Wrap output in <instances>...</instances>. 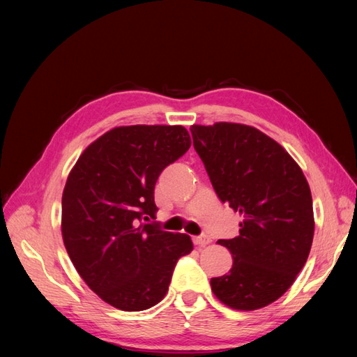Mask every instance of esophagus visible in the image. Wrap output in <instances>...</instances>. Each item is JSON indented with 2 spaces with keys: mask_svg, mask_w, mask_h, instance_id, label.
Segmentation results:
<instances>
[{
  "mask_svg": "<svg viewBox=\"0 0 357 357\" xmlns=\"http://www.w3.org/2000/svg\"><path fill=\"white\" fill-rule=\"evenodd\" d=\"M193 243L199 248H204L210 243V238L206 236H197V237H193Z\"/></svg>",
  "mask_w": 357,
  "mask_h": 357,
  "instance_id": "1",
  "label": "esophagus"
}]
</instances>
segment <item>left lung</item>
Here are the masks:
<instances>
[{
	"instance_id": "1",
	"label": "left lung",
	"mask_w": 357,
	"mask_h": 357,
	"mask_svg": "<svg viewBox=\"0 0 357 357\" xmlns=\"http://www.w3.org/2000/svg\"><path fill=\"white\" fill-rule=\"evenodd\" d=\"M190 130L214 192L243 218L237 237L218 242L233 254V268L211 278V291L233 309H261L292 286L307 261L314 231L307 181L259 129L216 123Z\"/></svg>"
}]
</instances>
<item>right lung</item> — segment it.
<instances>
[{
  "label": "right lung",
  "instance_id": "right-lung-1",
  "mask_svg": "<svg viewBox=\"0 0 357 357\" xmlns=\"http://www.w3.org/2000/svg\"><path fill=\"white\" fill-rule=\"evenodd\" d=\"M190 146L182 126H124L106 132L80 155L62 195V237L80 277L103 301L124 312L146 310L169 291L187 234L155 219L161 172Z\"/></svg>",
  "mask_w": 357,
  "mask_h": 357
}]
</instances>
